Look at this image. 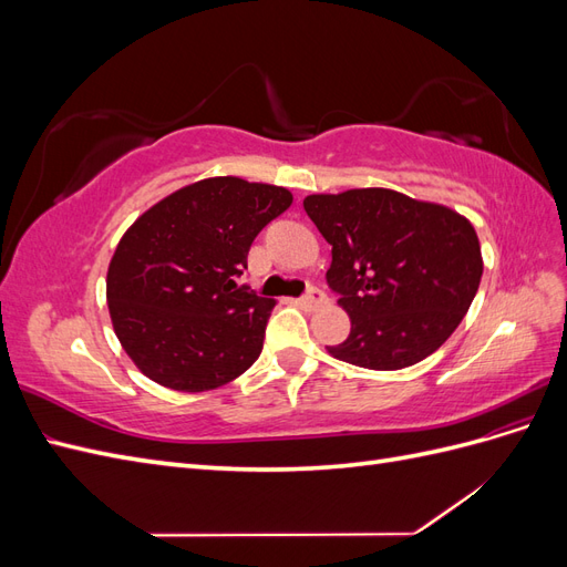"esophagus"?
I'll return each instance as SVG.
<instances>
[{"instance_id": "1", "label": "esophagus", "mask_w": 567, "mask_h": 567, "mask_svg": "<svg viewBox=\"0 0 567 567\" xmlns=\"http://www.w3.org/2000/svg\"><path fill=\"white\" fill-rule=\"evenodd\" d=\"M326 302H329V298H326V293H323V290H319V288H310V290H307V293L298 300V305L300 307H305V310H317V307H321V305H326Z\"/></svg>"}]
</instances>
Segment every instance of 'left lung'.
<instances>
[{
    "instance_id": "8db88e82",
    "label": "left lung",
    "mask_w": 567,
    "mask_h": 567,
    "mask_svg": "<svg viewBox=\"0 0 567 567\" xmlns=\"http://www.w3.org/2000/svg\"><path fill=\"white\" fill-rule=\"evenodd\" d=\"M302 205L333 246L326 281L352 321L350 336L329 348L336 359L398 371L456 331L483 277L466 217L390 188L315 194Z\"/></svg>"
}]
</instances>
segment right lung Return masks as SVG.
Here are the masks:
<instances>
[{
  "label": "right lung",
  "instance_id": "add662e5",
  "mask_svg": "<svg viewBox=\"0 0 567 567\" xmlns=\"http://www.w3.org/2000/svg\"><path fill=\"white\" fill-rule=\"evenodd\" d=\"M286 188L213 177L146 210L120 238L106 296L117 340L151 381L203 392L234 381L262 352L274 302L236 279Z\"/></svg>",
  "mask_w": 567,
  "mask_h": 567
}]
</instances>
